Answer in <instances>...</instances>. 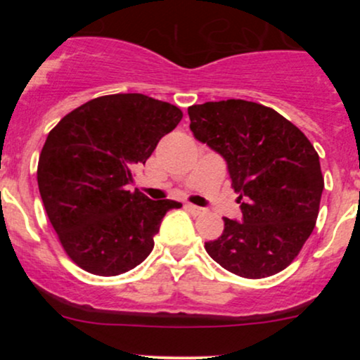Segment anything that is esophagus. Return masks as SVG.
<instances>
[{
  "mask_svg": "<svg viewBox=\"0 0 360 360\" xmlns=\"http://www.w3.org/2000/svg\"><path fill=\"white\" fill-rule=\"evenodd\" d=\"M186 210H188L191 214H201L205 212L203 208H200V206H194V205H186Z\"/></svg>",
  "mask_w": 360,
  "mask_h": 360,
  "instance_id": "esophagus-1",
  "label": "esophagus"
}]
</instances>
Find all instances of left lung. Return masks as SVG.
Listing matches in <instances>:
<instances>
[{
    "label": "left lung",
    "mask_w": 360,
    "mask_h": 360,
    "mask_svg": "<svg viewBox=\"0 0 360 360\" xmlns=\"http://www.w3.org/2000/svg\"><path fill=\"white\" fill-rule=\"evenodd\" d=\"M194 139L226 160L242 221L205 249L223 269L260 279L286 269L315 229L323 176L307 135L278 111L245 100L188 108Z\"/></svg>",
    "instance_id": "left-lung-1"
}]
</instances>
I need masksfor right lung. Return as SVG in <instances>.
Listing matches in <instances>:
<instances>
[{
    "mask_svg": "<svg viewBox=\"0 0 360 360\" xmlns=\"http://www.w3.org/2000/svg\"><path fill=\"white\" fill-rule=\"evenodd\" d=\"M183 111L146 94L94 98L52 128L37 181L45 212L65 254L81 269L118 276L154 249L164 214L181 203L148 200L127 184Z\"/></svg>",
    "mask_w": 360,
    "mask_h": 360,
    "instance_id": "right-lung-1",
    "label": "right lung"
}]
</instances>
